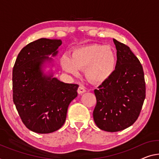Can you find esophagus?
Masks as SVG:
<instances>
[{
	"label": "esophagus",
	"mask_w": 159,
	"mask_h": 159,
	"mask_svg": "<svg viewBox=\"0 0 159 159\" xmlns=\"http://www.w3.org/2000/svg\"><path fill=\"white\" fill-rule=\"evenodd\" d=\"M86 92V89H85L84 87L83 86H80L78 87L77 89V92L78 94H82V93H84V92Z\"/></svg>",
	"instance_id": "obj_1"
}]
</instances>
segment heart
Listing matches in <instances>:
<instances>
[{"label": "heart", "instance_id": "heart-1", "mask_svg": "<svg viewBox=\"0 0 159 159\" xmlns=\"http://www.w3.org/2000/svg\"><path fill=\"white\" fill-rule=\"evenodd\" d=\"M65 71L75 76L80 68H84V75L92 84H101L109 79L116 68V58L112 49L100 45H90L73 50L72 58L67 55L61 57Z\"/></svg>", "mask_w": 159, "mask_h": 159}]
</instances>
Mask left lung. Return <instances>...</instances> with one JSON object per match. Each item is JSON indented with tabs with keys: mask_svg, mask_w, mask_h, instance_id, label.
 <instances>
[{
	"mask_svg": "<svg viewBox=\"0 0 159 159\" xmlns=\"http://www.w3.org/2000/svg\"><path fill=\"white\" fill-rule=\"evenodd\" d=\"M116 65L111 76L94 92L97 104L93 111L96 125L116 132L136 121L146 97L144 73L140 61L129 47L114 39Z\"/></svg>",
	"mask_w": 159,
	"mask_h": 159,
	"instance_id": "left-lung-1",
	"label": "left lung"
}]
</instances>
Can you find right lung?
<instances>
[{"instance_id":"obj_1","label":"right lung","mask_w":159,"mask_h":159,"mask_svg":"<svg viewBox=\"0 0 159 159\" xmlns=\"http://www.w3.org/2000/svg\"><path fill=\"white\" fill-rule=\"evenodd\" d=\"M60 40L40 38L25 46L13 70V99L23 123L30 131L49 134L60 129L67 108L77 96V84H66L41 72L46 55H55Z\"/></svg>"}]
</instances>
